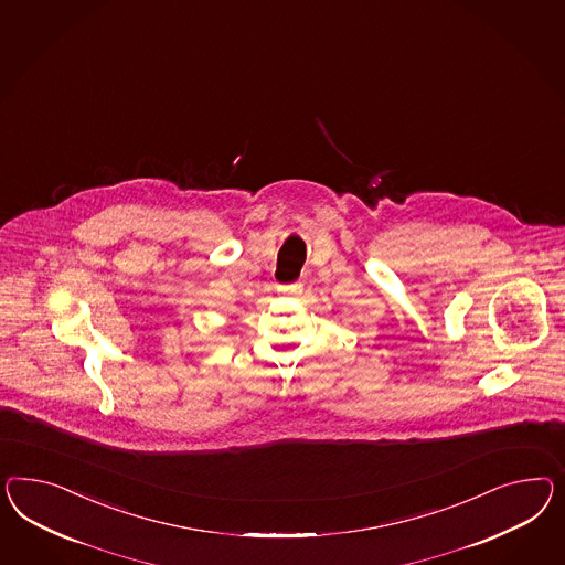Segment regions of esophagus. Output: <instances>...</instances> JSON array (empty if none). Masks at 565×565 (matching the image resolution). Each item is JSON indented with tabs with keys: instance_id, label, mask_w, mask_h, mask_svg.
I'll use <instances>...</instances> for the list:
<instances>
[{
	"instance_id": "obj_1",
	"label": "esophagus",
	"mask_w": 565,
	"mask_h": 565,
	"mask_svg": "<svg viewBox=\"0 0 565 565\" xmlns=\"http://www.w3.org/2000/svg\"><path fill=\"white\" fill-rule=\"evenodd\" d=\"M279 294H286V296H296L302 291V284H291V286H284V288H277Z\"/></svg>"
}]
</instances>
